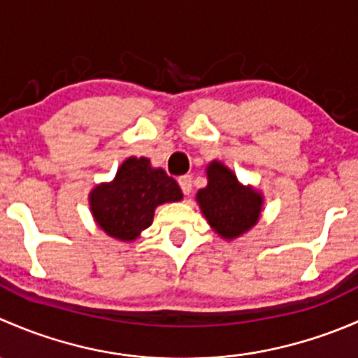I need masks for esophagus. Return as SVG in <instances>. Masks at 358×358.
I'll list each match as a JSON object with an SVG mask.
<instances>
[{"label": "esophagus", "instance_id": "obj_1", "mask_svg": "<svg viewBox=\"0 0 358 358\" xmlns=\"http://www.w3.org/2000/svg\"><path fill=\"white\" fill-rule=\"evenodd\" d=\"M178 183H180V189H182L183 196H189V194L192 192V176L190 175L180 176Z\"/></svg>", "mask_w": 358, "mask_h": 358}]
</instances>
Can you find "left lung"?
<instances>
[{
    "mask_svg": "<svg viewBox=\"0 0 358 358\" xmlns=\"http://www.w3.org/2000/svg\"><path fill=\"white\" fill-rule=\"evenodd\" d=\"M197 202L209 225L225 239H234L258 222L263 199L241 185L222 162L213 161L208 168V187L197 192Z\"/></svg>",
    "mask_w": 358,
    "mask_h": 358,
    "instance_id": "obj_1",
    "label": "left lung"
}]
</instances>
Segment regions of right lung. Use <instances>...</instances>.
I'll return each mask as SVG.
<instances>
[{
	"label": "right lung",
	"mask_w": 358,
	"mask_h": 358,
	"mask_svg": "<svg viewBox=\"0 0 358 358\" xmlns=\"http://www.w3.org/2000/svg\"><path fill=\"white\" fill-rule=\"evenodd\" d=\"M183 197L178 183L164 169L150 168L145 157L126 159L114 182L90 194V206L103 232L119 241H133L150 227L154 209Z\"/></svg>",
	"instance_id": "add662e5"
}]
</instances>
